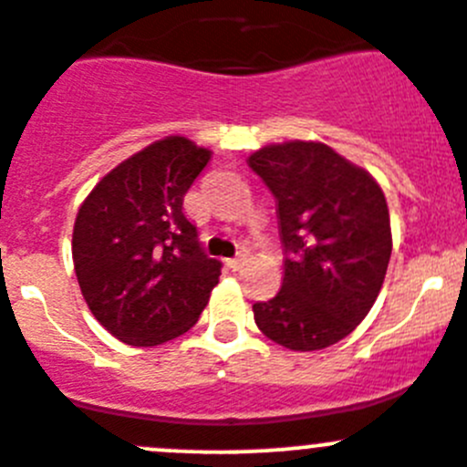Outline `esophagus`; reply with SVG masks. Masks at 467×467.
I'll return each mask as SVG.
<instances>
[{
  "mask_svg": "<svg viewBox=\"0 0 467 467\" xmlns=\"http://www.w3.org/2000/svg\"><path fill=\"white\" fill-rule=\"evenodd\" d=\"M246 260H248L246 253H239L237 257H230V260H225V265H228L233 271H239V269H242L244 262H246Z\"/></svg>",
  "mask_w": 467,
  "mask_h": 467,
  "instance_id": "obj_1",
  "label": "esophagus"
}]
</instances>
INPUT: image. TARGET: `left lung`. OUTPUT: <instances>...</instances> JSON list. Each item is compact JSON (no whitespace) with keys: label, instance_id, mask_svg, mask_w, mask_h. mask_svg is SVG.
<instances>
[{"label":"left lung","instance_id":"8db88e82","mask_svg":"<svg viewBox=\"0 0 467 467\" xmlns=\"http://www.w3.org/2000/svg\"><path fill=\"white\" fill-rule=\"evenodd\" d=\"M246 161L274 193L287 253L280 292L253 306L257 328L292 351L330 347L381 292L392 253L383 189L321 141L271 143Z\"/></svg>","mask_w":467,"mask_h":467}]
</instances>
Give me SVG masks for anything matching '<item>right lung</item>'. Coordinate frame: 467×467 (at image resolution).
<instances>
[{
  "mask_svg": "<svg viewBox=\"0 0 467 467\" xmlns=\"http://www.w3.org/2000/svg\"><path fill=\"white\" fill-rule=\"evenodd\" d=\"M210 148L164 137L109 171L72 228L77 283L95 319L120 342L157 347L205 310L221 262L207 257L182 212Z\"/></svg>",
  "mask_w": 467,
  "mask_h": 467,
  "instance_id": "obj_1",
  "label": "right lung"
}]
</instances>
